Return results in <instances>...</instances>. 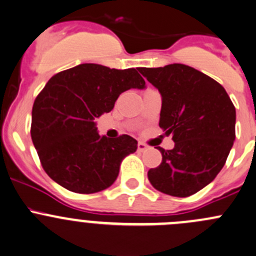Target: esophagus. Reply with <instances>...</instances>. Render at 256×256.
<instances>
[{
  "label": "esophagus",
  "mask_w": 256,
  "mask_h": 256,
  "mask_svg": "<svg viewBox=\"0 0 256 256\" xmlns=\"http://www.w3.org/2000/svg\"><path fill=\"white\" fill-rule=\"evenodd\" d=\"M146 149H148L146 144H144V143H142V142H139V143H138V152H146Z\"/></svg>",
  "instance_id": "esophagus-1"
}]
</instances>
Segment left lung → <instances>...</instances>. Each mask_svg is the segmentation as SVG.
Masks as SVG:
<instances>
[{
  "label": "left lung",
  "mask_w": 256,
  "mask_h": 256,
  "mask_svg": "<svg viewBox=\"0 0 256 256\" xmlns=\"http://www.w3.org/2000/svg\"><path fill=\"white\" fill-rule=\"evenodd\" d=\"M162 97L160 128L175 146L162 152V164L148 171L162 194L187 197L214 180L236 139V107L224 88L184 64L138 68Z\"/></svg>",
  "instance_id": "obj_1"
}]
</instances>
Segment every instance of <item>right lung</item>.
<instances>
[{
	"instance_id": "obj_1",
	"label": "right lung",
	"mask_w": 256,
	"mask_h": 256,
	"mask_svg": "<svg viewBox=\"0 0 256 256\" xmlns=\"http://www.w3.org/2000/svg\"><path fill=\"white\" fill-rule=\"evenodd\" d=\"M144 86L133 68L81 64L55 74L34 101L30 126L32 140L49 178L78 194H94L112 185L123 158L136 150V140L127 134L101 136L94 120L110 112L122 92Z\"/></svg>"
}]
</instances>
